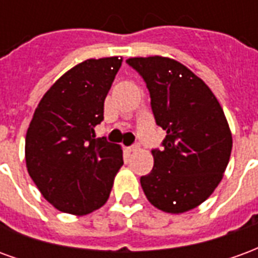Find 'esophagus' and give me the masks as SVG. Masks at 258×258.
Instances as JSON below:
<instances>
[{
	"label": "esophagus",
	"instance_id": "obj_1",
	"mask_svg": "<svg viewBox=\"0 0 258 258\" xmlns=\"http://www.w3.org/2000/svg\"><path fill=\"white\" fill-rule=\"evenodd\" d=\"M128 151L130 152H137V151H140V145L138 144H135V145H131L128 148Z\"/></svg>",
	"mask_w": 258,
	"mask_h": 258
}]
</instances>
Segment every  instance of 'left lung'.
Segmentation results:
<instances>
[{"instance_id": "obj_1", "label": "left lung", "mask_w": 258, "mask_h": 258, "mask_svg": "<svg viewBox=\"0 0 258 258\" xmlns=\"http://www.w3.org/2000/svg\"><path fill=\"white\" fill-rule=\"evenodd\" d=\"M125 62L145 81L156 124L166 131L141 186L159 210H192L214 192L229 162L232 135L221 105L203 80L174 59Z\"/></svg>"}]
</instances>
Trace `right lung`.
Here are the masks:
<instances>
[{"instance_id": "1", "label": "right lung", "mask_w": 258, "mask_h": 258, "mask_svg": "<svg viewBox=\"0 0 258 258\" xmlns=\"http://www.w3.org/2000/svg\"><path fill=\"white\" fill-rule=\"evenodd\" d=\"M123 59H88L45 92L26 134V166L42 196L58 210L84 216L106 203L123 152L95 138L103 102Z\"/></svg>"}]
</instances>
